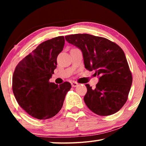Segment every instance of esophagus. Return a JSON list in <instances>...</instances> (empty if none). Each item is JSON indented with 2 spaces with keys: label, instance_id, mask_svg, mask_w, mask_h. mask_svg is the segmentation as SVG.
<instances>
[{
  "label": "esophagus",
  "instance_id": "34e87169",
  "mask_svg": "<svg viewBox=\"0 0 146 146\" xmlns=\"http://www.w3.org/2000/svg\"><path fill=\"white\" fill-rule=\"evenodd\" d=\"M72 87H76L78 85V84L76 82H72Z\"/></svg>",
  "mask_w": 146,
  "mask_h": 146
}]
</instances>
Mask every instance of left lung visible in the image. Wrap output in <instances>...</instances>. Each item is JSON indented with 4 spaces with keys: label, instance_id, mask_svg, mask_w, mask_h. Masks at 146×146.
Returning a JSON list of instances; mask_svg holds the SVG:
<instances>
[{
    "label": "left lung",
    "instance_id": "left-lung-1",
    "mask_svg": "<svg viewBox=\"0 0 146 146\" xmlns=\"http://www.w3.org/2000/svg\"><path fill=\"white\" fill-rule=\"evenodd\" d=\"M65 38L82 52L86 68L95 70L99 76L95 89L86 84L84 100L88 108L102 116L116 113L126 102L132 84L123 50L108 39L88 34L66 36Z\"/></svg>",
    "mask_w": 146,
    "mask_h": 146
}]
</instances>
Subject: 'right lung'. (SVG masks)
<instances>
[{"mask_svg":"<svg viewBox=\"0 0 146 146\" xmlns=\"http://www.w3.org/2000/svg\"><path fill=\"white\" fill-rule=\"evenodd\" d=\"M64 42L62 36L41 43L18 64L14 72L15 98L20 106L35 118L46 119L56 115L71 88L68 82L60 85L49 82Z\"/></svg>","mask_w":146,"mask_h":146,"instance_id":"1","label":"right lung"}]
</instances>
